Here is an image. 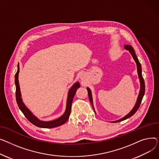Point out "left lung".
<instances>
[{"label":"left lung","mask_w":159,"mask_h":159,"mask_svg":"<svg viewBox=\"0 0 159 159\" xmlns=\"http://www.w3.org/2000/svg\"><path fill=\"white\" fill-rule=\"evenodd\" d=\"M125 49L129 51V52H130V54H132L133 58L134 59L136 64H137V73H138V76H139V81H140V84H141V88H140V91H139V96H138V98H137V102L136 103L134 106V107L133 108V109L129 111V113L126 116H125L124 117L121 118L119 120H115V121H112L111 123H118V122H120V121L122 120H124L129 117H130L131 116H132L136 111H137V110L139 109V107H140V105H141V101H142V99L143 98V96L144 95V92H145V83H144V79L143 78V76H142V68H141V63H140L137 56L135 53V51L134 49H133L131 45H125ZM87 91H88V94H89V100H90V102H91V105L92 106V108L93 109H94V112L96 113L95 111V110H94V105H93V101H92V93H91V90L89 88H87Z\"/></svg>","instance_id":"1"}]
</instances>
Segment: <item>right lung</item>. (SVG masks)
Wrapping results in <instances>:
<instances>
[{"label": "right lung", "mask_w": 159, "mask_h": 159, "mask_svg": "<svg viewBox=\"0 0 159 159\" xmlns=\"http://www.w3.org/2000/svg\"><path fill=\"white\" fill-rule=\"evenodd\" d=\"M19 65H18V70L16 73L15 74V86H16V100L17 105L22 111V112L24 114L25 117L29 120L30 122H31L34 125L40 127V128H52L54 127H57L60 125H62L65 122H67L68 120L70 111H71V106L72 102L73 101V98L74 97V95L76 94V92L77 89L80 87V83L78 82L75 83L72 86V87L70 89L69 92H68V96H67V106H66V110H65V113L59 118L51 120V121H42L39 120L36 116H34L31 111L28 109L26 106L22 102V99L21 98V93L20 90V85L19 82H18V73H19Z\"/></svg>", "instance_id": "1"}]
</instances>
